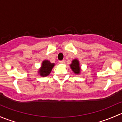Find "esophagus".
<instances>
[{
    "label": "esophagus",
    "mask_w": 122,
    "mask_h": 122,
    "mask_svg": "<svg viewBox=\"0 0 122 122\" xmlns=\"http://www.w3.org/2000/svg\"><path fill=\"white\" fill-rule=\"evenodd\" d=\"M59 63H60L63 64V63H65V61H64L63 60V61H59Z\"/></svg>",
    "instance_id": "1"
}]
</instances>
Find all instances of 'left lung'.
<instances>
[{
	"mask_svg": "<svg viewBox=\"0 0 122 122\" xmlns=\"http://www.w3.org/2000/svg\"><path fill=\"white\" fill-rule=\"evenodd\" d=\"M70 67L75 73L79 74L80 73V68L79 67V63L77 59H75L72 61V63L70 65Z\"/></svg>",
	"mask_w": 122,
	"mask_h": 122,
	"instance_id": "1",
	"label": "left lung"
}]
</instances>
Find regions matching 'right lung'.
I'll list each match as a JSON object with an SVG mask.
<instances>
[{
    "instance_id": "right-lung-1",
    "label": "right lung",
    "mask_w": 122,
    "mask_h": 122,
    "mask_svg": "<svg viewBox=\"0 0 122 122\" xmlns=\"http://www.w3.org/2000/svg\"><path fill=\"white\" fill-rule=\"evenodd\" d=\"M54 63H51L49 61H43L42 66L39 70V73L42 76H47L49 75L54 66Z\"/></svg>"
}]
</instances>
